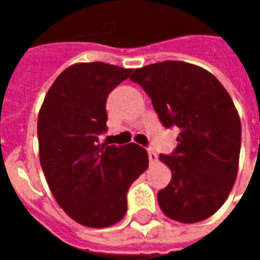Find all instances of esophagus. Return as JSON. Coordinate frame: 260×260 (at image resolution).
<instances>
[{"label": "esophagus", "instance_id": "1", "mask_svg": "<svg viewBox=\"0 0 260 260\" xmlns=\"http://www.w3.org/2000/svg\"><path fill=\"white\" fill-rule=\"evenodd\" d=\"M147 154H149V161H150V164L156 163V161H157V154H156V152H154V150L149 149Z\"/></svg>", "mask_w": 260, "mask_h": 260}]
</instances>
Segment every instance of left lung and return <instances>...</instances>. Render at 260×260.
Wrapping results in <instances>:
<instances>
[{
	"instance_id": "8db88e82",
	"label": "left lung",
	"mask_w": 260,
	"mask_h": 260,
	"mask_svg": "<svg viewBox=\"0 0 260 260\" xmlns=\"http://www.w3.org/2000/svg\"><path fill=\"white\" fill-rule=\"evenodd\" d=\"M166 128L178 126V145L160 160L171 181L158 191L167 217L198 223L213 216L234 186L241 150V121L229 91L206 69L182 61H163L134 71Z\"/></svg>"
}]
</instances>
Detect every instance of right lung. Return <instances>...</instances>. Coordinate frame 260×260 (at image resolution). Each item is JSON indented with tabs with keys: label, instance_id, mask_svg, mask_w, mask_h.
I'll return each mask as SVG.
<instances>
[{
	"label": "right lung",
	"instance_id": "1",
	"mask_svg": "<svg viewBox=\"0 0 260 260\" xmlns=\"http://www.w3.org/2000/svg\"><path fill=\"white\" fill-rule=\"evenodd\" d=\"M132 69L106 62H79L58 75L37 118L40 164L50 191L76 223L104 229L126 213V192L149 166L135 143H100L107 131L110 91Z\"/></svg>",
	"mask_w": 260,
	"mask_h": 260
}]
</instances>
